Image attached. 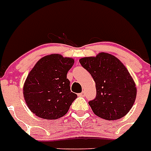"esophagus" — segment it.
Wrapping results in <instances>:
<instances>
[{
	"mask_svg": "<svg viewBox=\"0 0 151 151\" xmlns=\"http://www.w3.org/2000/svg\"><path fill=\"white\" fill-rule=\"evenodd\" d=\"M85 95H86L85 91H83L82 93H80V94H79V96H81V97H84V96H85Z\"/></svg>",
	"mask_w": 151,
	"mask_h": 151,
	"instance_id": "1",
	"label": "esophagus"
}]
</instances>
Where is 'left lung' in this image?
<instances>
[{
	"instance_id": "left-lung-1",
	"label": "left lung",
	"mask_w": 151,
	"mask_h": 151,
	"mask_svg": "<svg viewBox=\"0 0 151 151\" xmlns=\"http://www.w3.org/2000/svg\"><path fill=\"white\" fill-rule=\"evenodd\" d=\"M79 62L95 82L96 97L89 102L93 112L103 119L118 120L133 107L137 89L125 66L116 57L101 52Z\"/></svg>"
}]
</instances>
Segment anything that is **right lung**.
Wrapping results in <instances>:
<instances>
[{
	"instance_id": "add662e5",
	"label": "right lung",
	"mask_w": 151,
	"mask_h": 151,
	"mask_svg": "<svg viewBox=\"0 0 151 151\" xmlns=\"http://www.w3.org/2000/svg\"><path fill=\"white\" fill-rule=\"evenodd\" d=\"M74 60L52 54L41 58L30 73L23 86L28 108L37 116L56 120L65 116L78 95L70 91L67 73Z\"/></svg>"
}]
</instances>
